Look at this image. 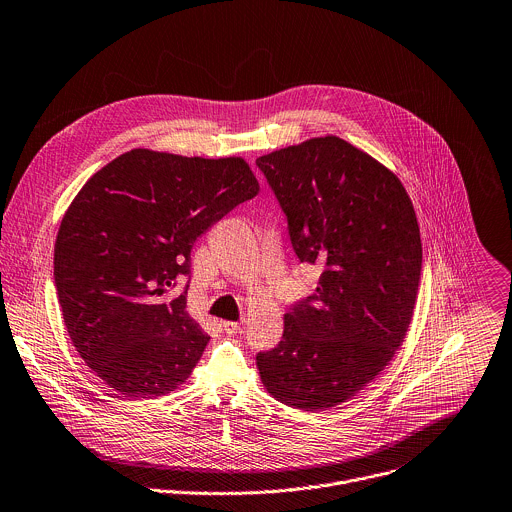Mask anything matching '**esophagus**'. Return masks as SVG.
I'll return each instance as SVG.
<instances>
[{
    "instance_id": "34e87169",
    "label": "esophagus",
    "mask_w": 512,
    "mask_h": 512,
    "mask_svg": "<svg viewBox=\"0 0 512 512\" xmlns=\"http://www.w3.org/2000/svg\"><path fill=\"white\" fill-rule=\"evenodd\" d=\"M220 326H222V330H224L226 334H242V326H240L238 322H228V320H224Z\"/></svg>"
}]
</instances>
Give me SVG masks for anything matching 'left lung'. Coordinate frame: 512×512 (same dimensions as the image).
Masks as SVG:
<instances>
[{
    "instance_id": "1",
    "label": "left lung",
    "mask_w": 512,
    "mask_h": 512,
    "mask_svg": "<svg viewBox=\"0 0 512 512\" xmlns=\"http://www.w3.org/2000/svg\"><path fill=\"white\" fill-rule=\"evenodd\" d=\"M316 292L284 314L278 346L258 352L266 390L300 410L356 396L392 360L416 304L422 244L400 180L362 150L326 136L256 160Z\"/></svg>"
}]
</instances>
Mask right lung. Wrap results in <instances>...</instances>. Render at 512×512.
<instances>
[{"instance_id":"obj_1","label":"right lung","mask_w":512,"mask_h":512,"mask_svg":"<svg viewBox=\"0 0 512 512\" xmlns=\"http://www.w3.org/2000/svg\"><path fill=\"white\" fill-rule=\"evenodd\" d=\"M260 186L242 158L132 150L96 172L68 208L54 252L58 302L84 362L130 398L192 374L210 336L186 312L194 242Z\"/></svg>"}]
</instances>
